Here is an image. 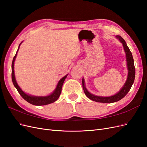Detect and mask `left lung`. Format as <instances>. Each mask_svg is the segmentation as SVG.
Masks as SVG:
<instances>
[{
    "label": "left lung",
    "mask_w": 147,
    "mask_h": 147,
    "mask_svg": "<svg viewBox=\"0 0 147 147\" xmlns=\"http://www.w3.org/2000/svg\"><path fill=\"white\" fill-rule=\"evenodd\" d=\"M116 37L119 40V41L122 43L124 51H125L126 55V61L128 68V76L127 80L125 84H124V86L121 88V90H120L117 94L110 97H100L93 95L88 91L85 86H84V80L83 78L82 84L84 92L88 98L93 101L102 102V103H113V102H115L121 100L127 94V92L129 91V90H131V88L132 87V84L134 82L136 69L134 64V59H133L132 53L129 50V48L127 46L125 40H124L121 36H119V35H117Z\"/></svg>",
    "instance_id": "left-lung-1"
}]
</instances>
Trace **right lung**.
Here are the masks:
<instances>
[{
	"instance_id": "add662e5",
	"label": "right lung",
	"mask_w": 147,
	"mask_h": 147,
	"mask_svg": "<svg viewBox=\"0 0 147 147\" xmlns=\"http://www.w3.org/2000/svg\"><path fill=\"white\" fill-rule=\"evenodd\" d=\"M20 44L18 48V50L16 51L15 56H14V57H13V61H12V64H11V78H12L13 83V84H14L15 87L16 88L17 91H18V92L20 93V94L21 96V97H23V98L25 100H26L28 102H29V103L32 104V105H44L50 104L51 103H53V102H55L56 100H57V99L59 98V97L61 94V90H62V86H63V83L65 80V79L66 78L67 76V75H66L65 76H64L63 78H61L60 80L58 83H57V85L56 86V88L55 89V90L50 96H44V97H38V96H31L28 94H26V93H24L23 91L21 90V89L20 88V86L18 85V84L16 82L15 77V74H14V62H15V60L16 58V56L17 55L18 51L19 48H20Z\"/></svg>"
}]
</instances>
